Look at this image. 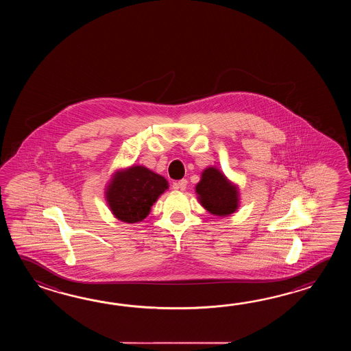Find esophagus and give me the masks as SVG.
<instances>
[{
	"instance_id": "esophagus-1",
	"label": "esophagus",
	"mask_w": 351,
	"mask_h": 351,
	"mask_svg": "<svg viewBox=\"0 0 351 351\" xmlns=\"http://www.w3.org/2000/svg\"><path fill=\"white\" fill-rule=\"evenodd\" d=\"M186 184H188V182H186V179H182V180H178L177 183H174L173 188L178 189V191H186Z\"/></svg>"
}]
</instances>
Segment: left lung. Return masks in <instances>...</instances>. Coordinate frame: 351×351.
Masks as SVG:
<instances>
[{
	"instance_id": "left-lung-1",
	"label": "left lung",
	"mask_w": 351,
	"mask_h": 351,
	"mask_svg": "<svg viewBox=\"0 0 351 351\" xmlns=\"http://www.w3.org/2000/svg\"><path fill=\"white\" fill-rule=\"evenodd\" d=\"M195 193L203 208L213 216H230L239 209V186L217 167H208L202 172Z\"/></svg>"
}]
</instances>
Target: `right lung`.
<instances>
[{
	"label": "right lung",
	"instance_id": "1",
	"mask_svg": "<svg viewBox=\"0 0 351 351\" xmlns=\"http://www.w3.org/2000/svg\"><path fill=\"white\" fill-rule=\"evenodd\" d=\"M169 188L168 180L144 165H132L112 173L105 186V201L112 216L125 223L142 222L152 206Z\"/></svg>",
	"mask_w": 351,
	"mask_h": 351
}]
</instances>
